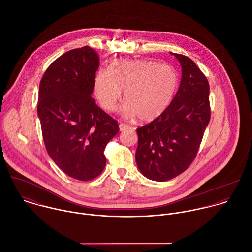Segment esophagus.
<instances>
[{
    "instance_id": "34e87169",
    "label": "esophagus",
    "mask_w": 252,
    "mask_h": 252,
    "mask_svg": "<svg viewBox=\"0 0 252 252\" xmlns=\"http://www.w3.org/2000/svg\"><path fill=\"white\" fill-rule=\"evenodd\" d=\"M127 128H128V126H127V125L123 124V123L120 124V130H121V131H124V130H126V129H127Z\"/></svg>"
}]
</instances>
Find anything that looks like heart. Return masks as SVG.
Wrapping results in <instances>:
<instances>
[{"label":"heart","instance_id":"heart-1","mask_svg":"<svg viewBox=\"0 0 252 252\" xmlns=\"http://www.w3.org/2000/svg\"><path fill=\"white\" fill-rule=\"evenodd\" d=\"M177 86L178 74L172 65L147 60H117L110 69H99L94 81L95 97L103 110L116 111L124 91V116H138L145 122L166 110Z\"/></svg>","mask_w":252,"mask_h":252}]
</instances>
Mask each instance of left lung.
I'll return each instance as SVG.
<instances>
[{
	"label": "left lung",
	"mask_w": 252,
	"mask_h": 252,
	"mask_svg": "<svg viewBox=\"0 0 252 252\" xmlns=\"http://www.w3.org/2000/svg\"><path fill=\"white\" fill-rule=\"evenodd\" d=\"M182 65V81L166 110L136 128L135 161L146 177L166 182L183 173L198 152L210 120L209 84L195 63L173 54Z\"/></svg>",
	"instance_id": "1"
}]
</instances>
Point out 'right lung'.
I'll return each mask as SVG.
<instances>
[{
	"label": "right lung",
	"instance_id": "right-lung-1",
	"mask_svg": "<svg viewBox=\"0 0 252 252\" xmlns=\"http://www.w3.org/2000/svg\"><path fill=\"white\" fill-rule=\"evenodd\" d=\"M98 65V55L89 46L70 50L50 64L39 89L46 150L65 174L82 182L101 173L104 149L120 130L92 97Z\"/></svg>",
	"mask_w": 252,
	"mask_h": 252
}]
</instances>
